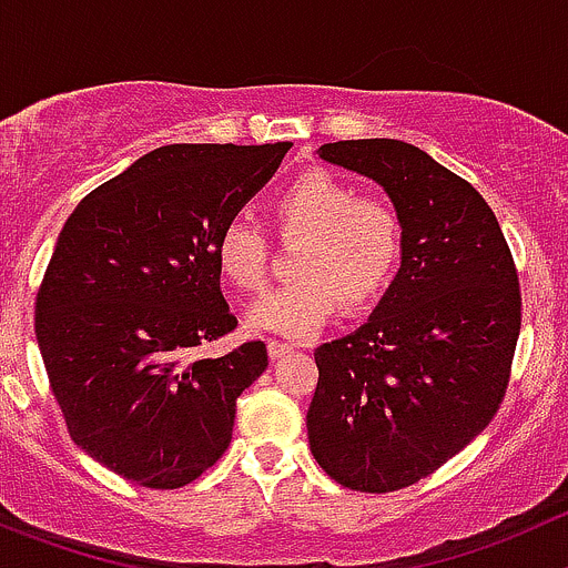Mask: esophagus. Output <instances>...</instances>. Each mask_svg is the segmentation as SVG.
I'll return each instance as SVG.
<instances>
[{
	"instance_id": "esophagus-1",
	"label": "esophagus",
	"mask_w": 568,
	"mask_h": 568,
	"mask_svg": "<svg viewBox=\"0 0 568 568\" xmlns=\"http://www.w3.org/2000/svg\"><path fill=\"white\" fill-rule=\"evenodd\" d=\"M267 354H270V359H281V356L293 354V345L278 343V339H270V343H267Z\"/></svg>"
}]
</instances>
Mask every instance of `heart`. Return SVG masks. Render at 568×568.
Wrapping results in <instances>:
<instances>
[{"label":"heart","instance_id":"1","mask_svg":"<svg viewBox=\"0 0 568 568\" xmlns=\"http://www.w3.org/2000/svg\"><path fill=\"white\" fill-rule=\"evenodd\" d=\"M275 220L284 234H301L293 284L267 290L247 310L253 332L304 339L321 332L339 304L368 306L390 287L402 267L404 225L393 206L362 197L354 183L310 170L275 194ZM225 281L258 290L267 275V236L247 214H234L214 240Z\"/></svg>","mask_w":568,"mask_h":568}]
</instances>
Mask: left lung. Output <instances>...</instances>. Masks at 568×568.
Wrapping results in <instances>:
<instances>
[{"instance_id": "8db88e82", "label": "left lung", "mask_w": 568, "mask_h": 568, "mask_svg": "<svg viewBox=\"0 0 568 568\" xmlns=\"http://www.w3.org/2000/svg\"><path fill=\"white\" fill-rule=\"evenodd\" d=\"M379 183L404 225L396 278L356 332L315 351L306 435L317 466L365 494L407 488L499 409L521 328L510 247L483 194L398 139L317 148Z\"/></svg>"}]
</instances>
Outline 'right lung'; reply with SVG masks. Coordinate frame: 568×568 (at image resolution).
Masks as SVG:
<instances>
[{
    "label": "right lung",
    "mask_w": 568,
    "mask_h": 568,
    "mask_svg": "<svg viewBox=\"0 0 568 568\" xmlns=\"http://www.w3.org/2000/svg\"><path fill=\"white\" fill-rule=\"evenodd\" d=\"M293 148L166 144L85 194L36 298V339L69 435L142 488L172 490L229 449L236 398L267 368L234 332L214 240Z\"/></svg>",
    "instance_id": "obj_1"
}]
</instances>
